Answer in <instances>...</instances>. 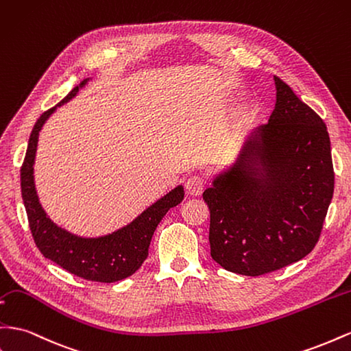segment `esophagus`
<instances>
[{
	"label": "esophagus",
	"mask_w": 351,
	"mask_h": 351,
	"mask_svg": "<svg viewBox=\"0 0 351 351\" xmlns=\"http://www.w3.org/2000/svg\"><path fill=\"white\" fill-rule=\"evenodd\" d=\"M186 189V193L189 196H199L202 195L204 189H205V180L201 178L199 176H192L187 178V182L184 184Z\"/></svg>",
	"instance_id": "esophagus-1"
}]
</instances>
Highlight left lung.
Masks as SVG:
<instances>
[{
  "label": "left lung",
  "instance_id": "left-lung-1",
  "mask_svg": "<svg viewBox=\"0 0 351 351\" xmlns=\"http://www.w3.org/2000/svg\"><path fill=\"white\" fill-rule=\"evenodd\" d=\"M266 125L245 137L234 162L204 192L211 257L226 270L261 276L297 263L319 241L334 195L325 122L280 78Z\"/></svg>",
  "mask_w": 351,
  "mask_h": 351
}]
</instances>
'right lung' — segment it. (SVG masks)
Wrapping results in <instances>:
<instances>
[{
	"mask_svg": "<svg viewBox=\"0 0 351 351\" xmlns=\"http://www.w3.org/2000/svg\"><path fill=\"white\" fill-rule=\"evenodd\" d=\"M90 80L91 78L84 80L59 105L44 112L35 122L21 169V187L34 241L44 257L59 264L75 276L110 283L125 279L140 269L147 258L149 245L159 221L164 219L169 208L183 201L184 189L182 184H178L171 192L147 206L128 224L97 238H84V236L71 233L47 215L38 197L34 176L38 137L45 121L53 115L56 109L77 96L78 91L85 87Z\"/></svg>",
	"mask_w": 351,
	"mask_h": 351,
	"instance_id": "add662e5",
	"label": "right lung"
}]
</instances>
